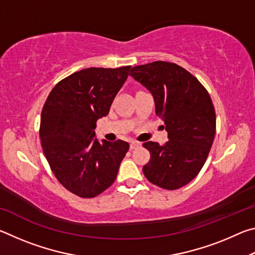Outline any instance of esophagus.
Returning <instances> with one entry per match:
<instances>
[{
    "mask_svg": "<svg viewBox=\"0 0 255 255\" xmlns=\"http://www.w3.org/2000/svg\"><path fill=\"white\" fill-rule=\"evenodd\" d=\"M138 146H140L139 141H136V140H131V141H130V148H131V149L138 147Z\"/></svg>",
    "mask_w": 255,
    "mask_h": 255,
    "instance_id": "34e87169",
    "label": "esophagus"
}]
</instances>
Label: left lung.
Listing matches in <instances>:
<instances>
[{
	"label": "left lung",
	"instance_id": "left-lung-1",
	"mask_svg": "<svg viewBox=\"0 0 255 255\" xmlns=\"http://www.w3.org/2000/svg\"><path fill=\"white\" fill-rule=\"evenodd\" d=\"M130 72L153 94L155 112L169 138L163 145L143 144L150 153L144 174L159 188L179 189L198 175L213 145L216 114L209 93L191 73L174 63L157 60Z\"/></svg>",
	"mask_w": 255,
	"mask_h": 255
}]
</instances>
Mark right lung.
Listing matches in <instances>:
<instances>
[{
    "label": "right lung",
    "mask_w": 255,
    "mask_h": 255,
    "mask_svg": "<svg viewBox=\"0 0 255 255\" xmlns=\"http://www.w3.org/2000/svg\"><path fill=\"white\" fill-rule=\"evenodd\" d=\"M131 66L90 67L73 73L51 90L41 111L40 140L60 184L81 198H93L115 182L129 144L100 143L94 129L109 114L111 103Z\"/></svg>",
    "instance_id": "add662e5"
}]
</instances>
